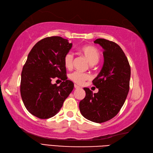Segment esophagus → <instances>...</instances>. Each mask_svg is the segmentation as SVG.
I'll return each instance as SVG.
<instances>
[{"instance_id":"obj_1","label":"esophagus","mask_w":153,"mask_h":153,"mask_svg":"<svg viewBox=\"0 0 153 153\" xmlns=\"http://www.w3.org/2000/svg\"><path fill=\"white\" fill-rule=\"evenodd\" d=\"M74 87H75V89H79L80 88V87L79 85H76V84H75L74 85Z\"/></svg>"}]
</instances>
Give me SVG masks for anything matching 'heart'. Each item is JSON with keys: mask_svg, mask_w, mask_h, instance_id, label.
<instances>
[{"mask_svg": "<svg viewBox=\"0 0 153 153\" xmlns=\"http://www.w3.org/2000/svg\"><path fill=\"white\" fill-rule=\"evenodd\" d=\"M81 53L89 61L91 64L98 62L100 59V54L97 48L93 46H83L80 49ZM74 54L71 52H68L64 57V64L67 69H71L73 66ZM70 79L77 84L82 85L86 80L91 79V76L87 73H83L80 71H74L69 76Z\"/></svg>", "mask_w": 153, "mask_h": 153, "instance_id": "1", "label": "heart"}]
</instances>
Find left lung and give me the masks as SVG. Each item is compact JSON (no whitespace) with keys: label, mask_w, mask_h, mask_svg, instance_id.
I'll return each mask as SVG.
<instances>
[{"label":"left lung","mask_w":153,"mask_h":153,"mask_svg":"<svg viewBox=\"0 0 153 153\" xmlns=\"http://www.w3.org/2000/svg\"><path fill=\"white\" fill-rule=\"evenodd\" d=\"M94 43L103 49L104 64L93 83L99 91L83 88L86 95L79 102L82 116L90 121L102 123L114 118L125 102L129 90L131 68L125 53L113 41L97 39Z\"/></svg>","instance_id":"8db88e82"}]
</instances>
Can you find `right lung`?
Instances as JSON below:
<instances>
[{
  "instance_id": "obj_1",
  "label": "right lung",
  "mask_w": 153,
  "mask_h": 153,
  "mask_svg": "<svg viewBox=\"0 0 153 153\" xmlns=\"http://www.w3.org/2000/svg\"><path fill=\"white\" fill-rule=\"evenodd\" d=\"M71 47L68 39L48 37L37 42L28 54L22 71L20 93L25 108L39 118L56 115L72 91L74 83L67 79L64 64ZM54 78L63 82L58 86L51 82Z\"/></svg>"
}]
</instances>
